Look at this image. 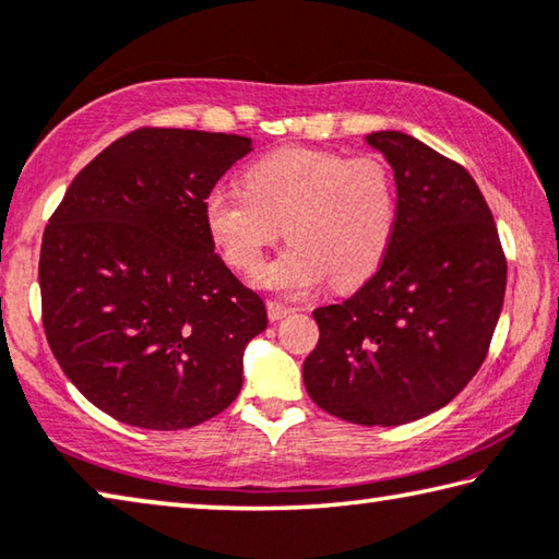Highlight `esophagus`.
<instances>
[{
    "label": "esophagus",
    "mask_w": 559,
    "mask_h": 559,
    "mask_svg": "<svg viewBox=\"0 0 559 559\" xmlns=\"http://www.w3.org/2000/svg\"><path fill=\"white\" fill-rule=\"evenodd\" d=\"M265 311H269L271 321H281V318H286V316L294 313L296 308H290L286 304H278V300H269V304H265Z\"/></svg>",
    "instance_id": "esophagus-1"
}]
</instances>
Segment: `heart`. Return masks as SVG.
<instances>
[{
	"label": "heart",
	"instance_id": "heart-1",
	"mask_svg": "<svg viewBox=\"0 0 559 559\" xmlns=\"http://www.w3.org/2000/svg\"><path fill=\"white\" fill-rule=\"evenodd\" d=\"M203 224L226 263L248 276L286 228L290 246L263 271L273 290L306 294L328 276L350 288L373 276L393 243L395 179L378 154L281 148L246 168L243 191L211 189Z\"/></svg>",
	"mask_w": 559,
	"mask_h": 559
}]
</instances>
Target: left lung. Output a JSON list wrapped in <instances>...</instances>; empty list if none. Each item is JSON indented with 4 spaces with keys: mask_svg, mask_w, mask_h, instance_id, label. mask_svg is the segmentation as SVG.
Wrapping results in <instances>:
<instances>
[{
    "mask_svg": "<svg viewBox=\"0 0 559 559\" xmlns=\"http://www.w3.org/2000/svg\"><path fill=\"white\" fill-rule=\"evenodd\" d=\"M397 186L380 269L343 304L316 308L304 362L311 401L358 425H403L471 383L498 325L508 261L471 174L403 131H373Z\"/></svg>",
    "mask_w": 559,
    "mask_h": 559,
    "instance_id": "1",
    "label": "left lung"
}]
</instances>
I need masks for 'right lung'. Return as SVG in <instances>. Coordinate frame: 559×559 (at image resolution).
Here are the masks:
<instances>
[{
	"label": "right lung",
	"mask_w": 559,
	"mask_h": 559,
	"mask_svg": "<svg viewBox=\"0 0 559 559\" xmlns=\"http://www.w3.org/2000/svg\"><path fill=\"white\" fill-rule=\"evenodd\" d=\"M251 139L141 127L74 176L41 238V323L67 378L134 428L214 418L269 316L214 253L203 199Z\"/></svg>",
	"instance_id": "right-lung-1"
}]
</instances>
